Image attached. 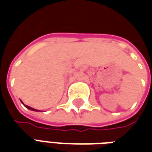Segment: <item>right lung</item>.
<instances>
[{"label": "right lung", "mask_w": 152, "mask_h": 152, "mask_svg": "<svg viewBox=\"0 0 152 152\" xmlns=\"http://www.w3.org/2000/svg\"><path fill=\"white\" fill-rule=\"evenodd\" d=\"M21 102H22V103H23V102H22V101H21ZM23 105H24V104H23ZM24 106H25V107H27V108L29 109V110H31V111H35V112H39V110H37V109L32 108V107H29V106H27V105H24Z\"/></svg>", "instance_id": "right-lung-1"}]
</instances>
